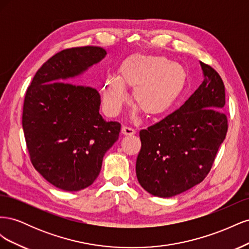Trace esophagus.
I'll use <instances>...</instances> for the list:
<instances>
[{
    "mask_svg": "<svg viewBox=\"0 0 249 249\" xmlns=\"http://www.w3.org/2000/svg\"><path fill=\"white\" fill-rule=\"evenodd\" d=\"M122 133H123L124 135H125V136H132V135H134L136 132H135V130L132 129V127L124 125V126L122 127Z\"/></svg>",
    "mask_w": 249,
    "mask_h": 249,
    "instance_id": "obj_1",
    "label": "esophagus"
}]
</instances>
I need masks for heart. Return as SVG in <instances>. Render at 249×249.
Wrapping results in <instances>:
<instances>
[{
	"instance_id": "heart-1",
	"label": "heart",
	"mask_w": 249,
	"mask_h": 249,
	"mask_svg": "<svg viewBox=\"0 0 249 249\" xmlns=\"http://www.w3.org/2000/svg\"><path fill=\"white\" fill-rule=\"evenodd\" d=\"M187 72L167 58L135 54L118 69L117 77H108L102 87L103 105L115 116L126 101L124 88L132 90V102L148 116L166 113L184 91Z\"/></svg>"
}]
</instances>
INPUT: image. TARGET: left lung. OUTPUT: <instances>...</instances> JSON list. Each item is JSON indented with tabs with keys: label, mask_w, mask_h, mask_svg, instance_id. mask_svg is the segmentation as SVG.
Masks as SVG:
<instances>
[{
	"label": "left lung",
	"mask_w": 249,
	"mask_h": 249,
	"mask_svg": "<svg viewBox=\"0 0 249 249\" xmlns=\"http://www.w3.org/2000/svg\"><path fill=\"white\" fill-rule=\"evenodd\" d=\"M199 63L203 81L195 92L179 109L139 133L136 175L155 196H175L202 182L225 139L223 81L212 66Z\"/></svg>",
	"instance_id": "left-lung-1"
}]
</instances>
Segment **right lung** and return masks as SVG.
<instances>
[{"instance_id":"right-lung-1","label":"right lung","mask_w":249,"mask_h":249,"mask_svg":"<svg viewBox=\"0 0 249 249\" xmlns=\"http://www.w3.org/2000/svg\"><path fill=\"white\" fill-rule=\"evenodd\" d=\"M106 54L99 47L65 49L42 64L27 88L21 123L30 160L59 189L91 185L118 139L122 125L102 117L99 91L67 82Z\"/></svg>"}]
</instances>
